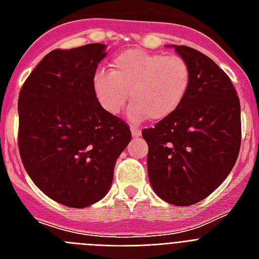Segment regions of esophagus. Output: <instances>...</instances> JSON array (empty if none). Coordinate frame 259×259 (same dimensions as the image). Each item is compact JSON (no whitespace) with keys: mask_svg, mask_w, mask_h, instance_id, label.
I'll use <instances>...</instances> for the list:
<instances>
[{"mask_svg":"<svg viewBox=\"0 0 259 259\" xmlns=\"http://www.w3.org/2000/svg\"><path fill=\"white\" fill-rule=\"evenodd\" d=\"M132 136H133V137H140V136H141V130L138 129V127H132Z\"/></svg>","mask_w":259,"mask_h":259,"instance_id":"34e87169","label":"esophagus"}]
</instances>
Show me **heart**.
<instances>
[{"label": "heart", "mask_w": 259, "mask_h": 259, "mask_svg": "<svg viewBox=\"0 0 259 259\" xmlns=\"http://www.w3.org/2000/svg\"><path fill=\"white\" fill-rule=\"evenodd\" d=\"M191 82L192 71L181 56L126 50L113 59L111 71L95 72L93 89L102 109L113 115L123 110L130 94L129 119L138 123L146 117L161 121L176 113Z\"/></svg>", "instance_id": "obj_1"}]
</instances>
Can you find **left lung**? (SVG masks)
Listing matches in <instances>:
<instances>
[{"label": "left lung", "instance_id": "obj_1", "mask_svg": "<svg viewBox=\"0 0 259 259\" xmlns=\"http://www.w3.org/2000/svg\"><path fill=\"white\" fill-rule=\"evenodd\" d=\"M189 63L192 82L184 103L154 127L148 176L158 197L185 207L205 199L229 176L241 148V105L226 72L199 51L172 46Z\"/></svg>", "mask_w": 259, "mask_h": 259}]
</instances>
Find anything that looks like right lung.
Here are the masks:
<instances>
[{
    "label": "right lung",
    "mask_w": 259,
    "mask_h": 259,
    "mask_svg": "<svg viewBox=\"0 0 259 259\" xmlns=\"http://www.w3.org/2000/svg\"><path fill=\"white\" fill-rule=\"evenodd\" d=\"M105 44L46 55L18 97V149L34 184L52 200L84 208L106 196L129 126L102 109L93 89Z\"/></svg>",
    "instance_id": "obj_1"
}]
</instances>
